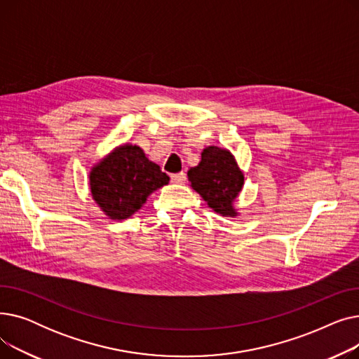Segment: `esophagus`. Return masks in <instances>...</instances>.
<instances>
[{
    "instance_id": "1",
    "label": "esophagus",
    "mask_w": 359,
    "mask_h": 359,
    "mask_svg": "<svg viewBox=\"0 0 359 359\" xmlns=\"http://www.w3.org/2000/svg\"><path fill=\"white\" fill-rule=\"evenodd\" d=\"M170 177H172V182H173V183H184V180H186V175H184L183 172L175 173V175H172Z\"/></svg>"
}]
</instances>
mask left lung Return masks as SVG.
<instances>
[{
  "label": "left lung",
  "mask_w": 359,
  "mask_h": 359,
  "mask_svg": "<svg viewBox=\"0 0 359 359\" xmlns=\"http://www.w3.org/2000/svg\"><path fill=\"white\" fill-rule=\"evenodd\" d=\"M198 165L187 172L192 189L222 217H236L234 199L244 184V176L229 149L206 147Z\"/></svg>",
  "instance_id": "left-lung-1"
}]
</instances>
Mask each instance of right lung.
<instances>
[{
  "mask_svg": "<svg viewBox=\"0 0 359 359\" xmlns=\"http://www.w3.org/2000/svg\"><path fill=\"white\" fill-rule=\"evenodd\" d=\"M168 180L160 165L149 161L138 145L125 144L91 168L90 189L109 218L125 219Z\"/></svg>",
  "mask_w": 359,
  "mask_h": 359,
  "instance_id": "1",
  "label": "right lung"
}]
</instances>
